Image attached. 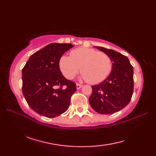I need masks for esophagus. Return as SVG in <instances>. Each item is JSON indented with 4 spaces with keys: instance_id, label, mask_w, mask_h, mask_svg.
<instances>
[{
    "instance_id": "obj_1",
    "label": "esophagus",
    "mask_w": 156,
    "mask_h": 156,
    "mask_svg": "<svg viewBox=\"0 0 156 156\" xmlns=\"http://www.w3.org/2000/svg\"><path fill=\"white\" fill-rule=\"evenodd\" d=\"M82 87V85L80 84H76V88L80 89Z\"/></svg>"
}]
</instances>
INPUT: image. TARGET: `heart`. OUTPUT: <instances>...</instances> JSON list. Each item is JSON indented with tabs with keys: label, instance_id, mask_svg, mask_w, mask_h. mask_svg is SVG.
Masks as SVG:
<instances>
[{
	"label": "heart",
	"instance_id": "heart-1",
	"mask_svg": "<svg viewBox=\"0 0 156 156\" xmlns=\"http://www.w3.org/2000/svg\"><path fill=\"white\" fill-rule=\"evenodd\" d=\"M59 67L62 74L69 80L74 78L80 68L82 78L90 84H97L111 74L112 63L105 53L81 47L72 50L70 57L62 55L59 60Z\"/></svg>",
	"mask_w": 156,
	"mask_h": 156
}]
</instances>
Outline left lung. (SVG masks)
<instances>
[{"label": "left lung", "mask_w": 156, "mask_h": 156, "mask_svg": "<svg viewBox=\"0 0 156 156\" xmlns=\"http://www.w3.org/2000/svg\"><path fill=\"white\" fill-rule=\"evenodd\" d=\"M111 58V73L101 83L92 86L88 101L94 110L102 115L115 113L130 102L133 92V68L127 56L112 49L95 47Z\"/></svg>", "instance_id": "1"}]
</instances>
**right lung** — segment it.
Masks as SVG:
<instances>
[{
	"instance_id": "right-lung-1",
	"label": "right lung",
	"mask_w": 156,
	"mask_h": 156,
	"mask_svg": "<svg viewBox=\"0 0 156 156\" xmlns=\"http://www.w3.org/2000/svg\"><path fill=\"white\" fill-rule=\"evenodd\" d=\"M73 47L70 44L52 43L31 55L23 68V94L37 113L54 118L69 108L76 86L62 75L59 60Z\"/></svg>"
}]
</instances>
